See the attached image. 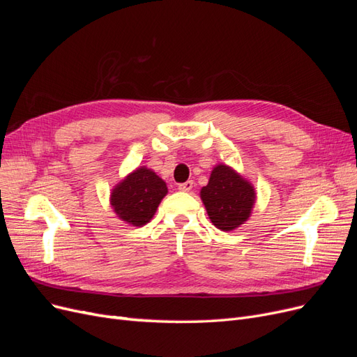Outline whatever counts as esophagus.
<instances>
[{
  "instance_id": "esophagus-1",
  "label": "esophagus",
  "mask_w": 357,
  "mask_h": 357,
  "mask_svg": "<svg viewBox=\"0 0 357 357\" xmlns=\"http://www.w3.org/2000/svg\"><path fill=\"white\" fill-rule=\"evenodd\" d=\"M192 188H193L192 180H188L186 183H181V185H178V190H181V192H190Z\"/></svg>"
}]
</instances>
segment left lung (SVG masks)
<instances>
[{
	"label": "left lung",
	"instance_id": "left-lung-1",
	"mask_svg": "<svg viewBox=\"0 0 357 357\" xmlns=\"http://www.w3.org/2000/svg\"><path fill=\"white\" fill-rule=\"evenodd\" d=\"M208 218L215 228L229 232L250 219L255 202V186L238 171L218 164L210 174L208 185L199 192Z\"/></svg>",
	"mask_w": 357,
	"mask_h": 357
}]
</instances>
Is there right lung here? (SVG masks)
<instances>
[{
	"mask_svg": "<svg viewBox=\"0 0 357 357\" xmlns=\"http://www.w3.org/2000/svg\"><path fill=\"white\" fill-rule=\"evenodd\" d=\"M167 193V183L153 169L143 165L129 172L112 189L110 205L122 222L143 226L153 219Z\"/></svg>",
	"mask_w": 357,
	"mask_h": 357,
	"instance_id": "add662e5",
	"label": "right lung"
}]
</instances>
